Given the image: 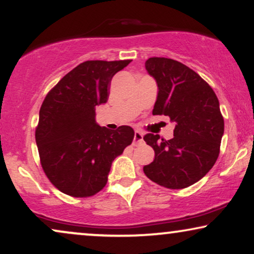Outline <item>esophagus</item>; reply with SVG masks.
Segmentation results:
<instances>
[{"mask_svg": "<svg viewBox=\"0 0 254 254\" xmlns=\"http://www.w3.org/2000/svg\"><path fill=\"white\" fill-rule=\"evenodd\" d=\"M142 141H143V134H142L140 130H135L133 144H134V145H137V144L142 143Z\"/></svg>", "mask_w": 254, "mask_h": 254, "instance_id": "esophagus-1", "label": "esophagus"}]
</instances>
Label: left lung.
I'll use <instances>...</instances> for the list:
<instances>
[{
    "label": "left lung",
    "mask_w": 254,
    "mask_h": 254,
    "mask_svg": "<svg viewBox=\"0 0 254 254\" xmlns=\"http://www.w3.org/2000/svg\"><path fill=\"white\" fill-rule=\"evenodd\" d=\"M145 70L157 84L154 116L170 117L176 127L171 140L145 134L155 159L145 176L166 189L189 187L207 175L220 154L224 120L214 90L195 71L166 58H150Z\"/></svg>",
    "instance_id": "obj_1"
}]
</instances>
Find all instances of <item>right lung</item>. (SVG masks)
I'll list each match as a JSON object with an SVG mask.
<instances>
[{
	"instance_id": "1",
	"label": "right lung",
	"mask_w": 254,
	"mask_h": 254,
	"mask_svg": "<svg viewBox=\"0 0 254 254\" xmlns=\"http://www.w3.org/2000/svg\"><path fill=\"white\" fill-rule=\"evenodd\" d=\"M130 64L85 61L48 92L39 112L36 142L51 183L75 197L91 196L106 185L111 165L131 143L134 130H112L96 121V106L107 102L111 79Z\"/></svg>"
}]
</instances>
